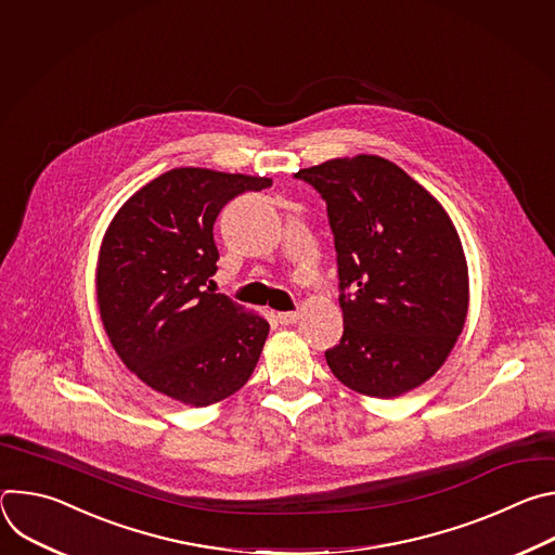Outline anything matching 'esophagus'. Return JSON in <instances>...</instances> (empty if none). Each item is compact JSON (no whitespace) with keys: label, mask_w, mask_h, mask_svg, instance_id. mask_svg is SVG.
Wrapping results in <instances>:
<instances>
[{"label":"esophagus","mask_w":555,"mask_h":555,"mask_svg":"<svg viewBox=\"0 0 555 555\" xmlns=\"http://www.w3.org/2000/svg\"><path fill=\"white\" fill-rule=\"evenodd\" d=\"M276 321H279L281 325H294V323L298 321V311H281V313L276 315Z\"/></svg>","instance_id":"esophagus-1"}]
</instances>
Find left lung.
Masks as SVG:
<instances>
[{"mask_svg": "<svg viewBox=\"0 0 555 555\" xmlns=\"http://www.w3.org/2000/svg\"><path fill=\"white\" fill-rule=\"evenodd\" d=\"M327 204L345 332L332 373L369 398H398L437 373L467 315V263L443 206L379 155L300 169Z\"/></svg>", "mask_w": 555, "mask_h": 555, "instance_id": "8db88e82", "label": "left lung"}]
</instances>
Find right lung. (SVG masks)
<instances>
[{"instance_id": "obj_1", "label": "right lung", "mask_w": 555, "mask_h": 555, "mask_svg": "<svg viewBox=\"0 0 555 555\" xmlns=\"http://www.w3.org/2000/svg\"><path fill=\"white\" fill-rule=\"evenodd\" d=\"M268 178L173 169L133 193L99 255L96 296L112 347L146 386L208 406L253 375L270 325L212 287L221 208Z\"/></svg>"}]
</instances>
